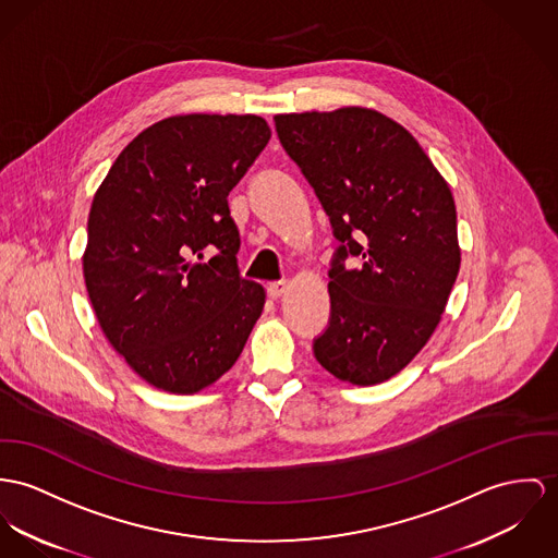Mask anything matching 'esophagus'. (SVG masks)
I'll list each match as a JSON object with an SVG mask.
<instances>
[{"instance_id":"34e87169","label":"esophagus","mask_w":558,"mask_h":558,"mask_svg":"<svg viewBox=\"0 0 558 558\" xmlns=\"http://www.w3.org/2000/svg\"><path fill=\"white\" fill-rule=\"evenodd\" d=\"M287 289H289V282H287V280L269 282V284H267V295H269L271 300H278V298H282V295L287 293Z\"/></svg>"}]
</instances>
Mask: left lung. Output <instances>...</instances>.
I'll use <instances>...</instances> for the list:
<instances>
[{
	"label": "left lung",
	"instance_id": "1",
	"mask_svg": "<svg viewBox=\"0 0 558 558\" xmlns=\"http://www.w3.org/2000/svg\"><path fill=\"white\" fill-rule=\"evenodd\" d=\"M274 123L340 242L331 318L314 356L342 383L380 385L429 342L459 276L450 186L414 135L383 112L348 106L276 114ZM348 256L362 267L348 270Z\"/></svg>",
	"mask_w": 558,
	"mask_h": 558
}]
</instances>
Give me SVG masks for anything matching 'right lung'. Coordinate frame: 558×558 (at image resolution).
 I'll return each instance as SVG.
<instances>
[{
	"label": "right lung",
	"instance_id": "add662e5",
	"mask_svg": "<svg viewBox=\"0 0 558 558\" xmlns=\"http://www.w3.org/2000/svg\"><path fill=\"white\" fill-rule=\"evenodd\" d=\"M271 137L255 114H180L133 137L99 184L83 257L99 327L148 385L193 395L233 367L265 291L238 269L227 195ZM216 253L208 264L191 254Z\"/></svg>",
	"mask_w": 558,
	"mask_h": 558
}]
</instances>
